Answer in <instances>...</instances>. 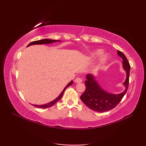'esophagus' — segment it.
Instances as JSON below:
<instances>
[{
    "instance_id": "obj_1",
    "label": "esophagus",
    "mask_w": 146,
    "mask_h": 146,
    "mask_svg": "<svg viewBox=\"0 0 146 146\" xmlns=\"http://www.w3.org/2000/svg\"><path fill=\"white\" fill-rule=\"evenodd\" d=\"M75 82L76 83H81L82 82V79H81L80 78H76L75 80Z\"/></svg>"
}]
</instances>
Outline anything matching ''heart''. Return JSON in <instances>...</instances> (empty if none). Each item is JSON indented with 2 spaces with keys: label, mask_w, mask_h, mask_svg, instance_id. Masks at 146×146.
Returning a JSON list of instances; mask_svg holds the SVG:
<instances>
[{
  "label": "heart",
  "mask_w": 146,
  "mask_h": 146,
  "mask_svg": "<svg viewBox=\"0 0 146 146\" xmlns=\"http://www.w3.org/2000/svg\"><path fill=\"white\" fill-rule=\"evenodd\" d=\"M103 52V50L101 49H96V50L90 52L87 55V58L90 60H94ZM108 60V55L107 54H102L98 58L97 62H96V66H100V65L105 64Z\"/></svg>",
  "instance_id": "b5f03b06"
}]
</instances>
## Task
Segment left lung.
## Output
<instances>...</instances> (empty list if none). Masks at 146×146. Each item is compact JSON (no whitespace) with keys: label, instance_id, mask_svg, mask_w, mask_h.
I'll use <instances>...</instances> for the list:
<instances>
[{"label":"left lung","instance_id":"8db88e82","mask_svg":"<svg viewBox=\"0 0 146 146\" xmlns=\"http://www.w3.org/2000/svg\"><path fill=\"white\" fill-rule=\"evenodd\" d=\"M117 54L122 59L123 69L126 72V78L122 84L125 89L122 92L115 94L106 91L96 80L94 74H88L86 76V89L80 99L89 108L98 112H104L115 107L127 91L131 66L123 53L118 50Z\"/></svg>","mask_w":146,"mask_h":146}]
</instances>
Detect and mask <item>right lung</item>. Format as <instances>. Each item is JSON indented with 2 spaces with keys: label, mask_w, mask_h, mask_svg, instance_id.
Returning <instances> with one entry per match:
<instances>
[{
  "label": "right lung",
  "mask_w": 146,
  "mask_h": 146,
  "mask_svg": "<svg viewBox=\"0 0 146 146\" xmlns=\"http://www.w3.org/2000/svg\"><path fill=\"white\" fill-rule=\"evenodd\" d=\"M56 42H61V41L60 40H53V39H43L41 40H38V41H33L31 42V43L27 46V47H28V46H32V45H35V44H52V43H54ZM73 80H71V81L68 83V84L65 86L64 88L63 89V90L61 92V94L59 95L58 97L57 98H56L54 100H53L52 101L49 102L48 104H43V105H34L32 104L33 106H35L36 107H38V108H48V107H50L52 105H54L55 104H56L57 102L60 100L61 98V97H63L64 92L65 91V90H66V88H68V86H71V85L73 84Z\"/></svg>",
  "instance_id": "obj_1"
}]
</instances>
